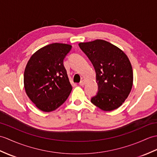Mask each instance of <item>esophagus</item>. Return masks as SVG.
<instances>
[{
	"label": "esophagus",
	"instance_id": "esophagus-1",
	"mask_svg": "<svg viewBox=\"0 0 157 157\" xmlns=\"http://www.w3.org/2000/svg\"><path fill=\"white\" fill-rule=\"evenodd\" d=\"M85 83H86V82L84 81V80H82V81L79 82V86H83V85H84V84H85Z\"/></svg>",
	"mask_w": 157,
	"mask_h": 157
}]
</instances>
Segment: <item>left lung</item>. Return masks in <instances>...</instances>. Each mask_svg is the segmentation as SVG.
I'll use <instances>...</instances> for the list:
<instances>
[{
  "label": "left lung",
  "instance_id": "1",
  "mask_svg": "<svg viewBox=\"0 0 157 157\" xmlns=\"http://www.w3.org/2000/svg\"><path fill=\"white\" fill-rule=\"evenodd\" d=\"M92 62L96 74L98 89L91 102L104 111H112L122 104L133 83L132 65L118 47L104 40L79 43Z\"/></svg>",
  "mask_w": 157,
  "mask_h": 157
}]
</instances>
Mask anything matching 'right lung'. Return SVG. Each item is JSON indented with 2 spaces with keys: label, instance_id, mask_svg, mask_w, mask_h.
Segmentation results:
<instances>
[{
  "label": "right lung",
  "instance_id": "right-lung-1",
  "mask_svg": "<svg viewBox=\"0 0 157 157\" xmlns=\"http://www.w3.org/2000/svg\"><path fill=\"white\" fill-rule=\"evenodd\" d=\"M71 46L55 43L38 50L31 57L24 72L28 97L39 110L49 112L63 104L72 90L63 59Z\"/></svg>",
  "mask_w": 157,
  "mask_h": 157
}]
</instances>
